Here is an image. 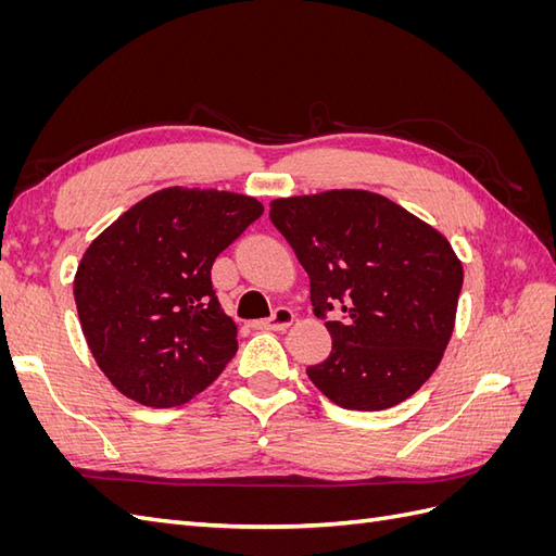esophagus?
Segmentation results:
<instances>
[{
	"instance_id": "34e87169",
	"label": "esophagus",
	"mask_w": 556,
	"mask_h": 556,
	"mask_svg": "<svg viewBox=\"0 0 556 556\" xmlns=\"http://www.w3.org/2000/svg\"><path fill=\"white\" fill-rule=\"evenodd\" d=\"M294 323V313L290 308H276L274 315L268 319H257V323H252V329H271V331H285L290 325Z\"/></svg>"
}]
</instances>
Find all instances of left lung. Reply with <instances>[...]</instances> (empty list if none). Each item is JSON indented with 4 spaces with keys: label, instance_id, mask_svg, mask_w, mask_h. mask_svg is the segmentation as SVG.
Segmentation results:
<instances>
[{
    "label": "left lung",
    "instance_id": "obj_1",
    "mask_svg": "<svg viewBox=\"0 0 556 556\" xmlns=\"http://www.w3.org/2000/svg\"><path fill=\"white\" fill-rule=\"evenodd\" d=\"M271 223L311 278L331 352L313 384L348 410H384L439 368L464 282L441 231L382 194L329 190L271 201Z\"/></svg>",
    "mask_w": 556,
    "mask_h": 556
}]
</instances>
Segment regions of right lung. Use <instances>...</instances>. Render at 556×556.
Instances as JSON below:
<instances>
[{
	"label": "right lung",
	"instance_id": "1",
	"mask_svg": "<svg viewBox=\"0 0 556 556\" xmlns=\"http://www.w3.org/2000/svg\"><path fill=\"white\" fill-rule=\"evenodd\" d=\"M264 213L255 197L166 188L90 243L74 278L80 329L117 392L150 408L188 403L237 355L211 282L220 252Z\"/></svg>",
	"mask_w": 556,
	"mask_h": 556
}]
</instances>
